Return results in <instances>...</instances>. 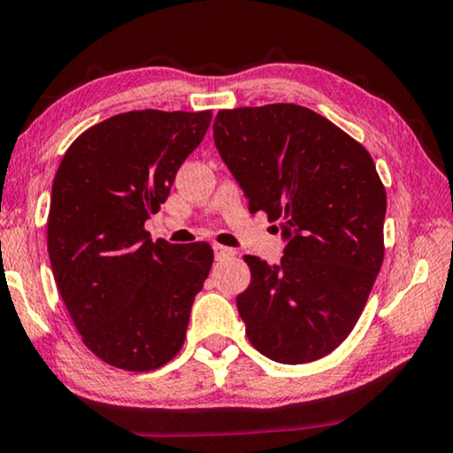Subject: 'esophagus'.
I'll return each mask as SVG.
<instances>
[{
    "mask_svg": "<svg viewBox=\"0 0 453 453\" xmlns=\"http://www.w3.org/2000/svg\"><path fill=\"white\" fill-rule=\"evenodd\" d=\"M213 252H215V258L218 260H221V258H227V257H234V250L232 248H227V246H221V244H215L213 246Z\"/></svg>",
    "mask_w": 453,
    "mask_h": 453,
    "instance_id": "34e87169",
    "label": "esophagus"
}]
</instances>
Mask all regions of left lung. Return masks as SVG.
<instances>
[{"mask_svg":"<svg viewBox=\"0 0 453 453\" xmlns=\"http://www.w3.org/2000/svg\"><path fill=\"white\" fill-rule=\"evenodd\" d=\"M213 137L250 213L281 221V265L246 254L235 302L248 341L277 363H310L351 334L384 263L386 188L369 151L297 104L219 111Z\"/></svg>","mask_w":453,"mask_h":453,"instance_id":"8db88e82","label":"left lung"}]
</instances>
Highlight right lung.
I'll return each mask as SVG.
<instances>
[{
	"label": "right lung",
	"instance_id": "obj_1",
	"mask_svg": "<svg viewBox=\"0 0 453 453\" xmlns=\"http://www.w3.org/2000/svg\"><path fill=\"white\" fill-rule=\"evenodd\" d=\"M213 112L131 111L81 133L53 180L47 221L57 289L84 345L108 365L151 372L184 345L211 271L207 242L170 244L143 227Z\"/></svg>",
	"mask_w": 453,
	"mask_h": 453
}]
</instances>
